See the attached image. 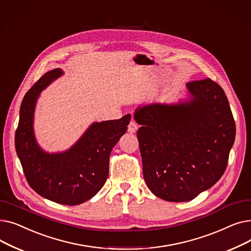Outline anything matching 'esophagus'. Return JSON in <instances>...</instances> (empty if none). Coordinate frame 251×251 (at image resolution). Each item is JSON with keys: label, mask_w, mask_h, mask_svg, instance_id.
<instances>
[{"label": "esophagus", "mask_w": 251, "mask_h": 251, "mask_svg": "<svg viewBox=\"0 0 251 251\" xmlns=\"http://www.w3.org/2000/svg\"><path fill=\"white\" fill-rule=\"evenodd\" d=\"M138 129V125L134 120H131L130 124L128 125V132L130 133H135Z\"/></svg>", "instance_id": "obj_1"}]
</instances>
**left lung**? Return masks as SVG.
Returning <instances> with one entry per match:
<instances>
[{"mask_svg": "<svg viewBox=\"0 0 251 251\" xmlns=\"http://www.w3.org/2000/svg\"><path fill=\"white\" fill-rule=\"evenodd\" d=\"M190 98L178 104L136 110L143 177L167 201H189L220 180L236 134L223 88L206 78L186 84Z\"/></svg>", "mask_w": 251, "mask_h": 251, "instance_id": "left-lung-1", "label": "left lung"}]
</instances>
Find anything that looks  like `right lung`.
<instances>
[{"label": "right lung", "mask_w": 251, "mask_h": 251, "mask_svg": "<svg viewBox=\"0 0 251 251\" xmlns=\"http://www.w3.org/2000/svg\"><path fill=\"white\" fill-rule=\"evenodd\" d=\"M61 75L60 68L50 70L26 92L20 107L15 148L25 178L37 194L57 203L77 205L94 197L107 181L111 151L127 131L131 115L91 124L64 152L44 151L33 133L35 103L42 90Z\"/></svg>", "instance_id": "obj_1"}]
</instances>
